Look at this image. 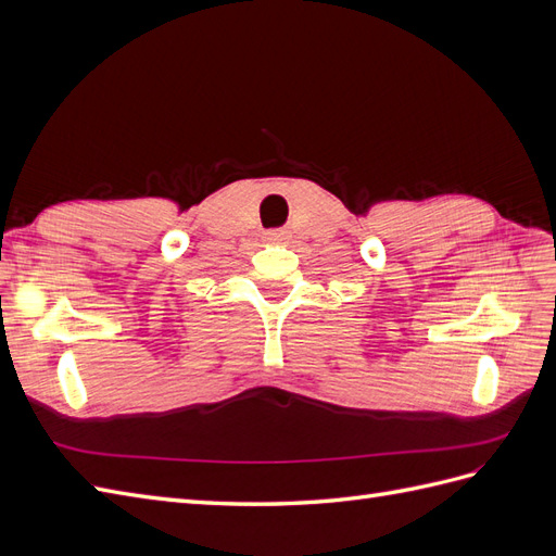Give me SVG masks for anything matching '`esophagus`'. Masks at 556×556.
<instances>
[{
  "mask_svg": "<svg viewBox=\"0 0 556 556\" xmlns=\"http://www.w3.org/2000/svg\"><path fill=\"white\" fill-rule=\"evenodd\" d=\"M266 241H271V243H282V241H288V231H285V229H274V231H268V233H266Z\"/></svg>",
  "mask_w": 556,
  "mask_h": 556,
  "instance_id": "1",
  "label": "esophagus"
}]
</instances>
